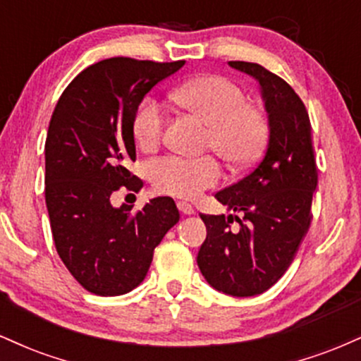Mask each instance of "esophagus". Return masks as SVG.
Here are the masks:
<instances>
[{
    "label": "esophagus",
    "instance_id": "1",
    "mask_svg": "<svg viewBox=\"0 0 361 361\" xmlns=\"http://www.w3.org/2000/svg\"><path fill=\"white\" fill-rule=\"evenodd\" d=\"M178 210H180L181 214H185V215H192V214H195V210H193V207L190 205V204H186V202H178Z\"/></svg>",
    "mask_w": 361,
    "mask_h": 361
}]
</instances>
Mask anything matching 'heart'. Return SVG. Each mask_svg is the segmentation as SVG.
<instances>
[{
    "label": "heart",
    "instance_id": "heart-1",
    "mask_svg": "<svg viewBox=\"0 0 361 361\" xmlns=\"http://www.w3.org/2000/svg\"><path fill=\"white\" fill-rule=\"evenodd\" d=\"M175 102L209 123L205 144L233 166L255 163L268 140V120L247 105L246 93L224 76H204L185 82L171 94ZM163 109L154 98H144L132 118V134L142 149H151L163 135ZM149 180L157 192L195 198L221 181L222 169L212 156H164L151 161Z\"/></svg>",
    "mask_w": 361,
    "mask_h": 361
}]
</instances>
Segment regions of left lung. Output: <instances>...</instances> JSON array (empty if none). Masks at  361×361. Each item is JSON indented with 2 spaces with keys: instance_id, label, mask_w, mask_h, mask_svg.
I'll return each instance as SVG.
<instances>
[{
  "instance_id": "1",
  "label": "left lung",
  "mask_w": 361,
  "mask_h": 361,
  "mask_svg": "<svg viewBox=\"0 0 361 361\" xmlns=\"http://www.w3.org/2000/svg\"><path fill=\"white\" fill-rule=\"evenodd\" d=\"M231 68L258 81L268 114L267 152L250 175L215 193L238 215H205L207 238L197 263L210 287L233 297H252L287 271L310 226L317 186L310 120L299 94L280 76L255 62ZM235 220L238 230H231Z\"/></svg>"
}]
</instances>
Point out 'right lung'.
I'll use <instances>...</instances> for the list:
<instances>
[{
  "label": "right lung",
  "mask_w": 361,
  "mask_h": 361,
  "mask_svg": "<svg viewBox=\"0 0 361 361\" xmlns=\"http://www.w3.org/2000/svg\"><path fill=\"white\" fill-rule=\"evenodd\" d=\"M185 61L111 57L69 82L45 140V204L59 258L94 295L130 292L146 279L154 247L180 221L175 200L152 198L142 210L114 207L120 186L139 192L127 169L135 161L132 118L144 97Z\"/></svg>",
  "instance_id": "add662e5"
}]
</instances>
